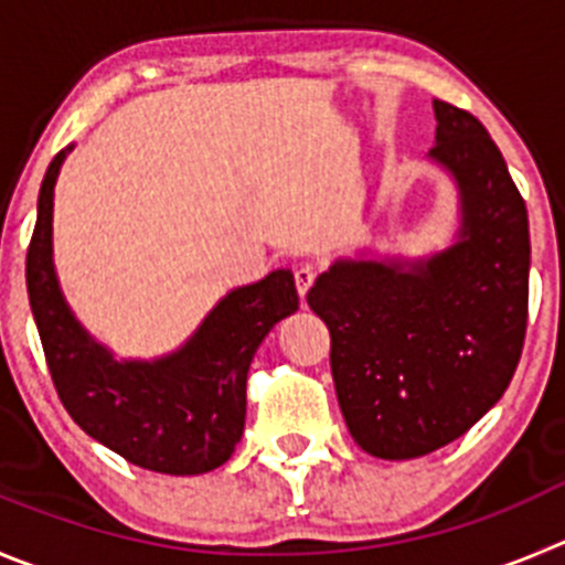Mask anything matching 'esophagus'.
<instances>
[{"instance_id":"esophagus-1","label":"esophagus","mask_w":565,"mask_h":565,"mask_svg":"<svg viewBox=\"0 0 565 565\" xmlns=\"http://www.w3.org/2000/svg\"><path fill=\"white\" fill-rule=\"evenodd\" d=\"M315 276H318V273H315L309 265L307 267H298V270H295V287H298L300 298H307L309 287H312V284H315Z\"/></svg>"}]
</instances>
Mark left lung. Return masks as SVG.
<instances>
[{
  "label": "left lung",
  "mask_w": 565,
  "mask_h": 565,
  "mask_svg": "<svg viewBox=\"0 0 565 565\" xmlns=\"http://www.w3.org/2000/svg\"><path fill=\"white\" fill-rule=\"evenodd\" d=\"M429 161L457 189L455 239L429 256L334 258L307 300L331 331L348 431L382 460L466 435L519 365L530 295L526 205L502 152L468 110L435 99Z\"/></svg>",
  "instance_id": "8db88e82"
}]
</instances>
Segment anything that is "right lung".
I'll return each mask as SVG.
<instances>
[{
  "mask_svg": "<svg viewBox=\"0 0 565 565\" xmlns=\"http://www.w3.org/2000/svg\"><path fill=\"white\" fill-rule=\"evenodd\" d=\"M41 181L28 250V295L52 382L86 435L134 466L194 477L228 462L245 431V384L253 354L278 320L298 312L292 270H273L231 289L186 342L156 360H119L66 303L52 258V205L61 167Z\"/></svg>",
  "mask_w": 565,
  "mask_h": 565,
  "instance_id": "right-lung-1",
  "label": "right lung"
}]
</instances>
